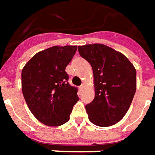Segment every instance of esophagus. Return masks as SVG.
Wrapping results in <instances>:
<instances>
[{"instance_id":"esophagus-1","label":"esophagus","mask_w":155,"mask_h":155,"mask_svg":"<svg viewBox=\"0 0 155 155\" xmlns=\"http://www.w3.org/2000/svg\"><path fill=\"white\" fill-rule=\"evenodd\" d=\"M84 84L80 85V86H79V90H80V91H83V90H84Z\"/></svg>"}]
</instances>
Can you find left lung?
<instances>
[{
	"mask_svg": "<svg viewBox=\"0 0 155 155\" xmlns=\"http://www.w3.org/2000/svg\"><path fill=\"white\" fill-rule=\"evenodd\" d=\"M91 65L94 99L86 105L88 119L99 127L119 122L132 104L137 88L136 69L123 54L102 44L78 48Z\"/></svg>",
	"mask_w": 155,
	"mask_h": 155,
	"instance_id": "8db88e82",
	"label": "left lung"
}]
</instances>
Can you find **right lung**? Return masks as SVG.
Here are the masks:
<instances>
[{"label":"right lung","instance_id":"right-lung-1","mask_svg":"<svg viewBox=\"0 0 155 155\" xmlns=\"http://www.w3.org/2000/svg\"><path fill=\"white\" fill-rule=\"evenodd\" d=\"M76 51V45L51 47L35 54L22 68L23 97L32 114L46 126L68 121L79 100L78 88L69 84L66 72Z\"/></svg>","mask_w":155,"mask_h":155}]
</instances>
